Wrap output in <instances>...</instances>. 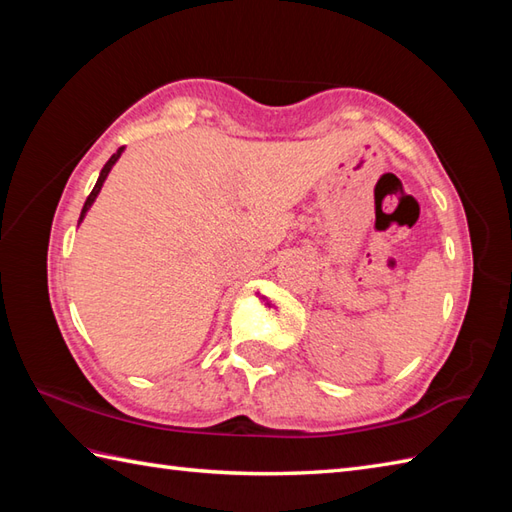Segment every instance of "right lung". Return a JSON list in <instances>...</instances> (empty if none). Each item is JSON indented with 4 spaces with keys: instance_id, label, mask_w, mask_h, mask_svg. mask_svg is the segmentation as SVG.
<instances>
[{
    "instance_id": "right-lung-1",
    "label": "right lung",
    "mask_w": 512,
    "mask_h": 512,
    "mask_svg": "<svg viewBox=\"0 0 512 512\" xmlns=\"http://www.w3.org/2000/svg\"><path fill=\"white\" fill-rule=\"evenodd\" d=\"M121 154H123V147L116 151V154L105 162V167L101 169V176H99V180H96V184H94V189H92V193L88 195V200H85V204H83V211H81V217H79V222H83V217H85V213L90 211V206H92V202L96 200V195H99V191H101V187H103V182H105V178H107V173H110V169L114 167V162L121 158Z\"/></svg>"
}]
</instances>
